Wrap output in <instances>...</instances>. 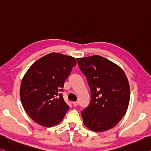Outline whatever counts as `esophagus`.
Returning a JSON list of instances; mask_svg holds the SVG:
<instances>
[{
    "mask_svg": "<svg viewBox=\"0 0 151 151\" xmlns=\"http://www.w3.org/2000/svg\"><path fill=\"white\" fill-rule=\"evenodd\" d=\"M78 105V101H75V102H73V105L74 106H76Z\"/></svg>",
    "mask_w": 151,
    "mask_h": 151,
    "instance_id": "esophagus-1",
    "label": "esophagus"
}]
</instances>
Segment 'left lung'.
Segmentation results:
<instances>
[{"mask_svg":"<svg viewBox=\"0 0 151 151\" xmlns=\"http://www.w3.org/2000/svg\"><path fill=\"white\" fill-rule=\"evenodd\" d=\"M77 61L91 92L89 105L81 112L83 124L94 132L110 129L122 119L129 105L126 74L117 65L99 55L78 58Z\"/></svg>","mask_w":151,"mask_h":151,"instance_id":"obj_1","label":"left lung"}]
</instances>
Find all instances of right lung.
<instances>
[{"label":"right lung","mask_w":151,"mask_h":151,"mask_svg":"<svg viewBox=\"0 0 151 151\" xmlns=\"http://www.w3.org/2000/svg\"><path fill=\"white\" fill-rule=\"evenodd\" d=\"M75 58L52 52L36 61L23 78L20 98L25 111L45 127L59 124L69 109L65 102V81L76 65Z\"/></svg>","instance_id":"right-lung-1"}]
</instances>
